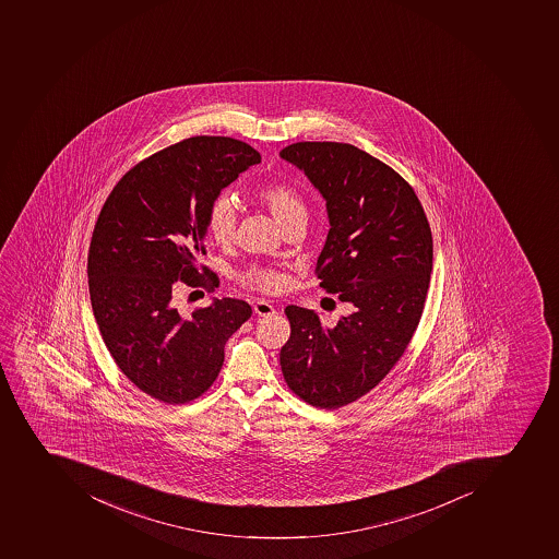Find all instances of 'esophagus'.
Segmentation results:
<instances>
[{"mask_svg":"<svg viewBox=\"0 0 559 559\" xmlns=\"http://www.w3.org/2000/svg\"><path fill=\"white\" fill-rule=\"evenodd\" d=\"M254 312L258 316H273L277 310H275V307L270 301L258 300L254 304Z\"/></svg>","mask_w":559,"mask_h":559,"instance_id":"esophagus-1","label":"esophagus"}]
</instances>
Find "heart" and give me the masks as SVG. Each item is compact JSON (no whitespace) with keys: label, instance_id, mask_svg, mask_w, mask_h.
Here are the masks:
<instances>
[{"label":"heart","instance_id":"1","mask_svg":"<svg viewBox=\"0 0 559 559\" xmlns=\"http://www.w3.org/2000/svg\"><path fill=\"white\" fill-rule=\"evenodd\" d=\"M254 195L284 229L292 227L296 222L304 221L305 213H307L300 192L287 181L273 180L259 185L254 190ZM236 222H238V217H236L235 204L229 201V198L218 195L217 199H213L206 210V233L215 243L221 247L233 243L236 235ZM238 281L241 286L252 289V292L277 295L289 286L292 277L282 267L252 264L238 275Z\"/></svg>","mask_w":559,"mask_h":559}]
</instances>
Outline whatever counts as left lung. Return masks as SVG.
Returning a JSON list of instances; mask_svg holds the SVG:
<instances>
[{
  "instance_id": "left-lung-1",
  "label": "left lung",
  "mask_w": 559,
  "mask_h": 559,
  "mask_svg": "<svg viewBox=\"0 0 559 559\" xmlns=\"http://www.w3.org/2000/svg\"><path fill=\"white\" fill-rule=\"evenodd\" d=\"M281 157L326 199L332 227L316 264L319 286L355 305L335 326L287 305L282 374L296 397L338 409L378 386L409 346L429 289L432 233L413 187L353 144L301 141Z\"/></svg>"
}]
</instances>
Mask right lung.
Segmentation results:
<instances>
[{"mask_svg": "<svg viewBox=\"0 0 559 559\" xmlns=\"http://www.w3.org/2000/svg\"><path fill=\"white\" fill-rule=\"evenodd\" d=\"M259 162L238 139H183L135 164L102 206L88 252L93 314L121 372L164 404L209 392L227 338L252 316L236 298L181 314L173 296L183 286L213 293L221 284L198 263L206 254V210Z\"/></svg>", "mask_w": 559, "mask_h": 559, "instance_id": "obj_1", "label": "right lung"}]
</instances>
